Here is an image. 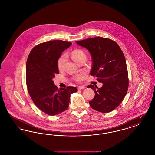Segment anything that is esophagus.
Here are the masks:
<instances>
[{"label":"esophagus","mask_w":155,"mask_h":155,"mask_svg":"<svg viewBox=\"0 0 155 155\" xmlns=\"http://www.w3.org/2000/svg\"><path fill=\"white\" fill-rule=\"evenodd\" d=\"M85 88V87H84V86H80V87H78V89H79V90H81V89H83Z\"/></svg>","instance_id":"1"}]
</instances>
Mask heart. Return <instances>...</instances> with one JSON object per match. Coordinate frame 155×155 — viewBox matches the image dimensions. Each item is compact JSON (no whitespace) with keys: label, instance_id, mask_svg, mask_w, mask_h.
Instances as JSON below:
<instances>
[{"label":"heart","instance_id":"1","mask_svg":"<svg viewBox=\"0 0 155 155\" xmlns=\"http://www.w3.org/2000/svg\"><path fill=\"white\" fill-rule=\"evenodd\" d=\"M71 57L76 62H80V61L84 58H86V55H85V53L81 49H75L73 52H71ZM66 60L67 55L65 54L61 55L59 58L58 61V67L59 69L61 70L63 68ZM85 76H86V74L84 73H81V74H77L74 77V80L77 82H80L81 80H82L83 79H84Z\"/></svg>","mask_w":155,"mask_h":155}]
</instances>
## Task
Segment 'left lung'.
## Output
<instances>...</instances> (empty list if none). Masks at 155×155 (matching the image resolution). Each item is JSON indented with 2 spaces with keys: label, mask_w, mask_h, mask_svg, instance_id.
<instances>
[{
  "label": "left lung",
  "mask_w": 155,
  "mask_h": 155,
  "mask_svg": "<svg viewBox=\"0 0 155 155\" xmlns=\"http://www.w3.org/2000/svg\"><path fill=\"white\" fill-rule=\"evenodd\" d=\"M88 50L92 67L90 74L95 76L101 88L89 85L95 94L89 103L91 108L101 113L114 110L124 99L128 88V77L125 57L118 45L113 40L95 37L76 41Z\"/></svg>",
  "instance_id": "obj_1"
}]
</instances>
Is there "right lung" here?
<instances>
[{
	"mask_svg": "<svg viewBox=\"0 0 155 155\" xmlns=\"http://www.w3.org/2000/svg\"><path fill=\"white\" fill-rule=\"evenodd\" d=\"M72 44L54 40L35 46L26 64V83L30 96L37 107L50 116L57 115L68 107L71 95L78 91L74 87L59 89L53 78L59 74L58 61L61 53Z\"/></svg>",
	"mask_w": 155,
	"mask_h": 155,
	"instance_id": "right-lung-1",
	"label": "right lung"
}]
</instances>
